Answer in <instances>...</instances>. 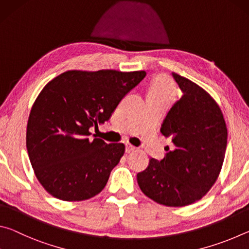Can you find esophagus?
I'll return each mask as SVG.
<instances>
[{
	"instance_id": "esophagus-1",
	"label": "esophagus",
	"mask_w": 249,
	"mask_h": 249,
	"mask_svg": "<svg viewBox=\"0 0 249 249\" xmlns=\"http://www.w3.org/2000/svg\"><path fill=\"white\" fill-rule=\"evenodd\" d=\"M134 150H135V147H134V146H132L130 144H126V145H125V151H126V154L132 153V151H134Z\"/></svg>"
}]
</instances>
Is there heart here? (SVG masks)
I'll list each match as a JSON object with an SVG mask.
<instances>
[{
  "instance_id": "1",
  "label": "heart",
  "mask_w": 249,
  "mask_h": 249,
  "mask_svg": "<svg viewBox=\"0 0 249 249\" xmlns=\"http://www.w3.org/2000/svg\"><path fill=\"white\" fill-rule=\"evenodd\" d=\"M176 94V88L174 82L166 75H158L153 81L147 91V100L163 101L169 102Z\"/></svg>"
}]
</instances>
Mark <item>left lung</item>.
I'll return each mask as SVG.
<instances>
[{
  "label": "left lung",
  "instance_id": "obj_1",
  "mask_svg": "<svg viewBox=\"0 0 249 249\" xmlns=\"http://www.w3.org/2000/svg\"><path fill=\"white\" fill-rule=\"evenodd\" d=\"M182 91L160 132L171 138L161 160L151 158L137 174L141 190L166 206H185L202 199L215 183L224 161L227 128L222 111L208 92L172 72Z\"/></svg>",
  "mask_w": 249,
  "mask_h": 249
}]
</instances>
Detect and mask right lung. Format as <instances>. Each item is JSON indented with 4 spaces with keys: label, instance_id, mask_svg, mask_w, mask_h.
I'll return each instance as SVG.
<instances>
[{
    "label": "right lung",
    "instance_id": "right-lung-1",
    "mask_svg": "<svg viewBox=\"0 0 249 249\" xmlns=\"http://www.w3.org/2000/svg\"><path fill=\"white\" fill-rule=\"evenodd\" d=\"M145 75V71L70 70L46 84L26 132L29 160L46 191L62 201H83L103 190L125 146L92 140L89 129L108 121Z\"/></svg>",
    "mask_w": 249,
    "mask_h": 249
}]
</instances>
